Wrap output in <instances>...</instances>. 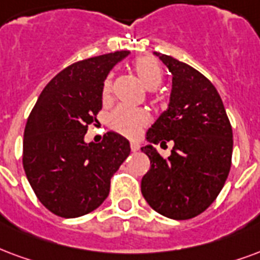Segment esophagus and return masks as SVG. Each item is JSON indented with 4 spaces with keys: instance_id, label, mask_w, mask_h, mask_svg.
Wrapping results in <instances>:
<instances>
[{
    "instance_id": "esophagus-1",
    "label": "esophagus",
    "mask_w": 260,
    "mask_h": 260,
    "mask_svg": "<svg viewBox=\"0 0 260 260\" xmlns=\"http://www.w3.org/2000/svg\"><path fill=\"white\" fill-rule=\"evenodd\" d=\"M131 150L135 153V151H138V150H139V145H138L136 142H131Z\"/></svg>"
}]
</instances>
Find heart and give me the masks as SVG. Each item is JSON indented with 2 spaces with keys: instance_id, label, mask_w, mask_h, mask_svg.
<instances>
[{
  "instance_id": "1",
  "label": "heart",
  "mask_w": 260,
  "mask_h": 260,
  "mask_svg": "<svg viewBox=\"0 0 260 260\" xmlns=\"http://www.w3.org/2000/svg\"><path fill=\"white\" fill-rule=\"evenodd\" d=\"M134 70L139 77L142 84L147 89H155L162 82V67L159 61L153 56H142L138 57L134 61ZM113 80L111 76L106 77L103 86H102V98L103 101H107L110 98ZM150 117L145 110L142 109H134L120 106L111 111L109 115V125L115 132L121 135L134 138L140 132V129L149 124Z\"/></svg>"
}]
</instances>
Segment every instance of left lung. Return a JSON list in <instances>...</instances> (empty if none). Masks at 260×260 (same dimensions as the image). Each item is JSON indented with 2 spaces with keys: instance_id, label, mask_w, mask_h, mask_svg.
Listing matches in <instances>:
<instances>
[{
  "instance_id": "obj_1",
  "label": "left lung",
  "mask_w": 260,
  "mask_h": 260,
  "mask_svg": "<svg viewBox=\"0 0 260 260\" xmlns=\"http://www.w3.org/2000/svg\"><path fill=\"white\" fill-rule=\"evenodd\" d=\"M172 74L167 111L147 131L151 144L172 141L169 157L151 145L142 151L150 169L142 179V194L155 212L184 220L215 201L230 172L233 131L216 88L200 71L172 56L154 52Z\"/></svg>"
}]
</instances>
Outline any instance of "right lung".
<instances>
[{"label": "right lung", "mask_w": 260, "mask_h": 260, "mask_svg": "<svg viewBox=\"0 0 260 260\" xmlns=\"http://www.w3.org/2000/svg\"><path fill=\"white\" fill-rule=\"evenodd\" d=\"M129 51L73 63L48 82L34 106L23 139V168L37 199L60 218H78L101 205L110 179L129 155V142L107 132L84 142L102 110V86Z\"/></svg>", "instance_id": "1"}]
</instances>
